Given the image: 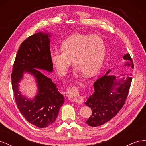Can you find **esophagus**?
I'll return each mask as SVG.
<instances>
[{"label":"esophagus","mask_w":146,"mask_h":146,"mask_svg":"<svg viewBox=\"0 0 146 146\" xmlns=\"http://www.w3.org/2000/svg\"><path fill=\"white\" fill-rule=\"evenodd\" d=\"M67 96L69 99L78 104H82L80 93L76 86H73L68 91Z\"/></svg>","instance_id":"esophagus-1"}]
</instances>
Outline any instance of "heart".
Listing matches in <instances>:
<instances>
[{
    "label": "heart",
    "mask_w": 146,
    "mask_h": 146,
    "mask_svg": "<svg viewBox=\"0 0 146 146\" xmlns=\"http://www.w3.org/2000/svg\"><path fill=\"white\" fill-rule=\"evenodd\" d=\"M61 50L52 51V63L57 73L63 76L72 63L74 71L86 77L93 76L102 65L106 54L104 41L98 35L76 33L61 44Z\"/></svg>",
    "instance_id": "1"
}]
</instances>
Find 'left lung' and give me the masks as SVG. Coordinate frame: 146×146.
<instances>
[{"instance_id": "1", "label": "left lung", "mask_w": 146, "mask_h": 146, "mask_svg": "<svg viewBox=\"0 0 146 146\" xmlns=\"http://www.w3.org/2000/svg\"><path fill=\"white\" fill-rule=\"evenodd\" d=\"M123 59L125 61L123 66L133 68L129 54L123 55ZM111 71V69H108L104 76L94 82V93L85 102L92 110V115L86 121L90 126L98 127L111 120L125 102L131 82L130 74L119 77L109 74Z\"/></svg>"}]
</instances>
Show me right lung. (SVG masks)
I'll list each match as a JSON object with an SVG mask.
<instances>
[{
	"instance_id": "obj_1",
	"label": "right lung",
	"mask_w": 146,
	"mask_h": 146,
	"mask_svg": "<svg viewBox=\"0 0 146 146\" xmlns=\"http://www.w3.org/2000/svg\"><path fill=\"white\" fill-rule=\"evenodd\" d=\"M50 32H39L29 36L21 44L16 56L11 74L13 91L21 113L32 124L39 128L50 125L58 117L64 102L52 79L40 70L52 73ZM25 73H29L37 83V92L33 98L24 95L19 90V83Z\"/></svg>"
}]
</instances>
